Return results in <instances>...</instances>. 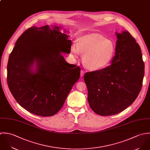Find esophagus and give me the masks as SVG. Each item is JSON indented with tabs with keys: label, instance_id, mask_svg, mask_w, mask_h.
<instances>
[{
	"label": "esophagus",
	"instance_id": "1",
	"mask_svg": "<svg viewBox=\"0 0 150 150\" xmlns=\"http://www.w3.org/2000/svg\"><path fill=\"white\" fill-rule=\"evenodd\" d=\"M85 74V71L84 70H81V76H83Z\"/></svg>",
	"mask_w": 150,
	"mask_h": 150
}]
</instances>
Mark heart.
<instances>
[{"label": "heart", "mask_w": 150, "mask_h": 150, "mask_svg": "<svg viewBox=\"0 0 150 150\" xmlns=\"http://www.w3.org/2000/svg\"><path fill=\"white\" fill-rule=\"evenodd\" d=\"M71 53L78 56L83 54V60L86 67L98 70L108 67L115 54L114 42L102 36H87L79 39L71 47Z\"/></svg>", "instance_id": "obj_1"}]
</instances>
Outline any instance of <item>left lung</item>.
I'll return each instance as SVG.
<instances>
[{
  "label": "left lung",
  "instance_id": "obj_1",
  "mask_svg": "<svg viewBox=\"0 0 150 150\" xmlns=\"http://www.w3.org/2000/svg\"><path fill=\"white\" fill-rule=\"evenodd\" d=\"M116 34L115 55L111 64L84 76L90 108L101 116L125 110L136 99L143 85L144 63L139 45L127 31Z\"/></svg>",
  "mask_w": 150,
  "mask_h": 150
}]
</instances>
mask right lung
<instances>
[{
	"instance_id": "obj_1",
	"label": "right lung",
	"mask_w": 150,
	"mask_h": 150,
	"mask_svg": "<svg viewBox=\"0 0 150 150\" xmlns=\"http://www.w3.org/2000/svg\"><path fill=\"white\" fill-rule=\"evenodd\" d=\"M59 30L48 25L27 29L16 42L7 64V82L14 98L40 117L57 114L80 77V67L67 63L62 56L70 53L72 42Z\"/></svg>"
}]
</instances>
